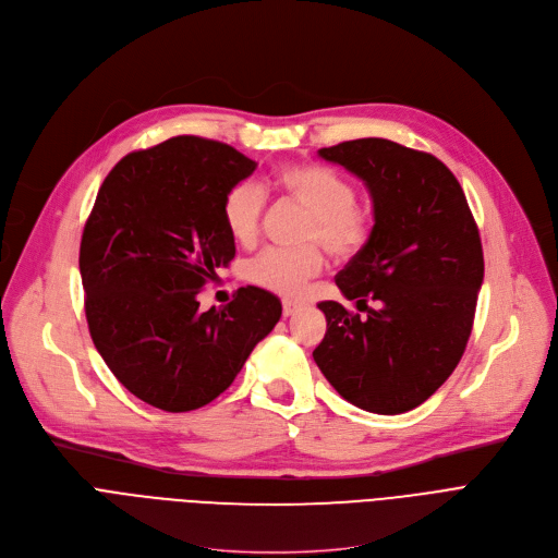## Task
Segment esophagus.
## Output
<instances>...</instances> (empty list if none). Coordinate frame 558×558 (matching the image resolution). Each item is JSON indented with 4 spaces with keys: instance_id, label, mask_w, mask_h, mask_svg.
Wrapping results in <instances>:
<instances>
[{
    "instance_id": "esophagus-1",
    "label": "esophagus",
    "mask_w": 558,
    "mask_h": 558,
    "mask_svg": "<svg viewBox=\"0 0 558 558\" xmlns=\"http://www.w3.org/2000/svg\"><path fill=\"white\" fill-rule=\"evenodd\" d=\"M299 312H301L299 303H293V301H284L282 303V314L284 316H293V314H299Z\"/></svg>"
}]
</instances>
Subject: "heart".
I'll use <instances>...</instances> for the list:
<instances>
[{
	"mask_svg": "<svg viewBox=\"0 0 558 558\" xmlns=\"http://www.w3.org/2000/svg\"><path fill=\"white\" fill-rule=\"evenodd\" d=\"M276 191L310 213L305 242H318L333 257L356 255L369 240L373 219L356 204L354 185L337 170L325 166H284L274 174ZM267 197L263 185L240 181L221 204L227 231L244 246L257 242ZM325 265L323 251L307 244L295 251L271 248L259 253L248 265V278L259 289L280 295H299Z\"/></svg>",
	"mask_w": 558,
	"mask_h": 558,
	"instance_id": "heart-1",
	"label": "heart"
}]
</instances>
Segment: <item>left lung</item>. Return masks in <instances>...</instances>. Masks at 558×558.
Segmentation results:
<instances>
[{
	"label": "left lung",
	"mask_w": 558,
	"mask_h": 558,
	"mask_svg": "<svg viewBox=\"0 0 558 558\" xmlns=\"http://www.w3.org/2000/svg\"><path fill=\"white\" fill-rule=\"evenodd\" d=\"M318 155L365 183L375 227L333 278L367 316L318 303L327 331L314 361L363 411H413L451 377L471 337L485 278L475 219L453 172L428 153L356 138Z\"/></svg>",
	"instance_id": "left-lung-1"
}]
</instances>
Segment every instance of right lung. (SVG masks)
Returning a JSON list of instances; mask_svg holds the SVG:
<instances>
[{
  "instance_id": "obj_1",
  "label": "right lung",
  "mask_w": 558,
  "mask_h": 558,
  "mask_svg": "<svg viewBox=\"0 0 558 558\" xmlns=\"http://www.w3.org/2000/svg\"><path fill=\"white\" fill-rule=\"evenodd\" d=\"M255 161L174 136L130 153L105 177L81 242L92 341L141 401L189 413L225 392L282 314L278 295L240 287L208 312L197 293L235 257L221 204Z\"/></svg>"
}]
</instances>
